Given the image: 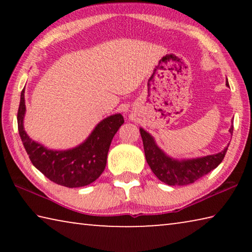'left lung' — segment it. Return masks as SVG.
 <instances>
[{
	"instance_id": "1",
	"label": "left lung",
	"mask_w": 252,
	"mask_h": 252,
	"mask_svg": "<svg viewBox=\"0 0 252 252\" xmlns=\"http://www.w3.org/2000/svg\"><path fill=\"white\" fill-rule=\"evenodd\" d=\"M225 85L229 87L228 80L225 81ZM229 132L232 134L233 125ZM140 133L149 167L160 181L168 186H187L206 176L222 162L229 147L228 144L222 151L216 155L179 160L168 156L158 147L155 138L142 127H140Z\"/></svg>"
}]
</instances>
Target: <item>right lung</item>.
I'll use <instances>...</instances> for the list:
<instances>
[{
  "label": "right lung",
  "mask_w": 252,
  "mask_h": 252,
  "mask_svg": "<svg viewBox=\"0 0 252 252\" xmlns=\"http://www.w3.org/2000/svg\"><path fill=\"white\" fill-rule=\"evenodd\" d=\"M25 111L23 89L18 111V127L25 151L34 167L46 178L67 188L88 186L101 176L105 169L111 141L125 122L122 114H113L97 123L79 146L67 150H52L34 141L25 132Z\"/></svg>",
  "instance_id": "add662e5"
}]
</instances>
